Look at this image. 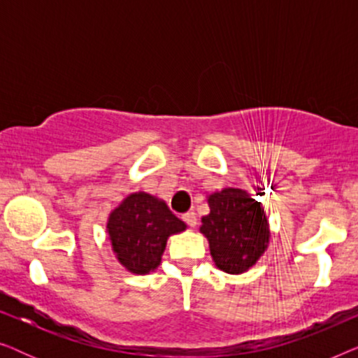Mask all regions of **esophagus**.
<instances>
[{
	"label": "esophagus",
	"mask_w": 358,
	"mask_h": 358,
	"mask_svg": "<svg viewBox=\"0 0 358 358\" xmlns=\"http://www.w3.org/2000/svg\"><path fill=\"white\" fill-rule=\"evenodd\" d=\"M182 220L185 223L189 224V227H195V224H197V215H195L194 212H187V213H184L182 215Z\"/></svg>",
	"instance_id": "1"
}]
</instances>
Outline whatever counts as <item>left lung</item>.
<instances>
[{"label": "left lung", "instance_id": "1", "mask_svg": "<svg viewBox=\"0 0 358 358\" xmlns=\"http://www.w3.org/2000/svg\"><path fill=\"white\" fill-rule=\"evenodd\" d=\"M207 202L210 213L202 217L200 233L207 238L215 266L233 275L248 272L267 251L271 239L261 202L234 187L210 194Z\"/></svg>", "mask_w": 358, "mask_h": 358}]
</instances>
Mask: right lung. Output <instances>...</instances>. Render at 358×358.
I'll return each instance as SVG.
<instances>
[{"label": "right lung", "mask_w": 358, "mask_h": 358, "mask_svg": "<svg viewBox=\"0 0 358 358\" xmlns=\"http://www.w3.org/2000/svg\"><path fill=\"white\" fill-rule=\"evenodd\" d=\"M106 228L117 261L129 272L145 275L158 268L168 238L182 233L187 224L164 200L135 192L112 210Z\"/></svg>", "instance_id": "obj_1"}]
</instances>
